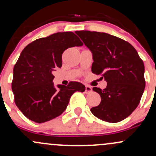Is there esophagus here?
I'll return each mask as SVG.
<instances>
[{"label": "esophagus", "mask_w": 156, "mask_h": 156, "mask_svg": "<svg viewBox=\"0 0 156 156\" xmlns=\"http://www.w3.org/2000/svg\"><path fill=\"white\" fill-rule=\"evenodd\" d=\"M92 92V88L91 87H89V86H86V89H85V92L87 93V94H88V93H90Z\"/></svg>", "instance_id": "obj_1"}]
</instances>
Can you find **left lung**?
<instances>
[{"label":"left lung","mask_w":156,"mask_h":156,"mask_svg":"<svg viewBox=\"0 0 156 156\" xmlns=\"http://www.w3.org/2000/svg\"><path fill=\"white\" fill-rule=\"evenodd\" d=\"M76 34L92 52V72L102 74L107 82L104 89L93 88L101 95V102L91 112L108 122L123 120L136 108L144 92L142 60L131 44L117 37L89 31Z\"/></svg>","instance_id":"left-lung-1"}]
</instances>
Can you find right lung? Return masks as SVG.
I'll return each instance as SVG.
<instances>
[{
  "mask_svg": "<svg viewBox=\"0 0 156 156\" xmlns=\"http://www.w3.org/2000/svg\"><path fill=\"white\" fill-rule=\"evenodd\" d=\"M83 43L74 33L58 32L26 46L14 67L12 89L15 102L26 117L37 123L58 117L67 108L72 94L85 86L70 82L54 87L53 72L62 65V53Z\"/></svg>",
  "mask_w": 156,
  "mask_h": 156,
  "instance_id": "add662e5",
  "label": "right lung"
}]
</instances>
